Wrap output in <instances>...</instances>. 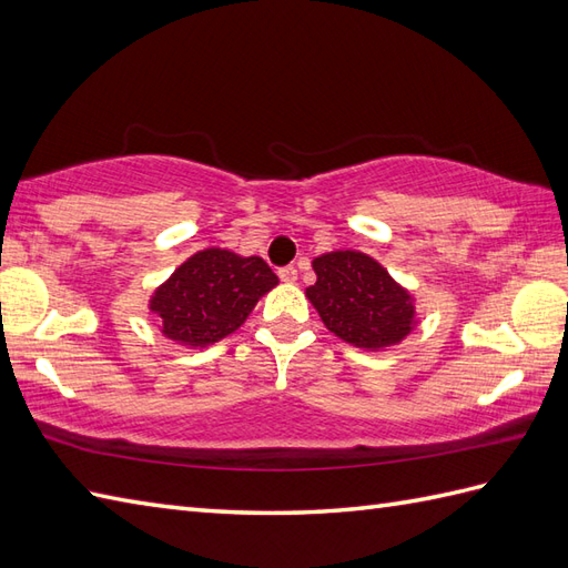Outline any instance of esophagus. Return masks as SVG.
I'll list each match as a JSON object with an SVG mask.
<instances>
[{
  "mask_svg": "<svg viewBox=\"0 0 568 568\" xmlns=\"http://www.w3.org/2000/svg\"><path fill=\"white\" fill-rule=\"evenodd\" d=\"M280 280L284 282V284H296V280H298V272H296V267H282L280 270Z\"/></svg>",
  "mask_w": 568,
  "mask_h": 568,
  "instance_id": "obj_1",
  "label": "esophagus"
}]
</instances>
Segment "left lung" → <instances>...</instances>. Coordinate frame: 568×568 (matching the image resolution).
<instances>
[{"mask_svg":"<svg viewBox=\"0 0 568 568\" xmlns=\"http://www.w3.org/2000/svg\"><path fill=\"white\" fill-rule=\"evenodd\" d=\"M315 284L306 298L332 335L364 352H385L419 325L414 296L376 257L329 251L313 257Z\"/></svg>","mask_w":568,"mask_h":568,"instance_id":"left-lung-1","label":"left lung"}]
</instances>
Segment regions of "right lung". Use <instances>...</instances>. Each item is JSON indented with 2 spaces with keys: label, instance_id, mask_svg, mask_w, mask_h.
Returning a JSON list of instances; mask_svg holds the SVG:
<instances>
[{
  "label": "right lung",
  "instance_id": "right-lung-1",
  "mask_svg": "<svg viewBox=\"0 0 568 568\" xmlns=\"http://www.w3.org/2000/svg\"><path fill=\"white\" fill-rule=\"evenodd\" d=\"M276 284L262 257L204 247L156 286L149 311L163 337L185 349H204L233 335Z\"/></svg>",
  "mask_w": 568,
  "mask_h": 568
}]
</instances>
